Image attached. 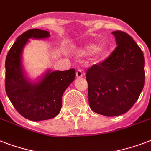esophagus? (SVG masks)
<instances>
[{
	"label": "esophagus",
	"mask_w": 151,
	"mask_h": 151,
	"mask_svg": "<svg viewBox=\"0 0 151 151\" xmlns=\"http://www.w3.org/2000/svg\"><path fill=\"white\" fill-rule=\"evenodd\" d=\"M76 76H77V78H82L85 76V72L81 70H78L76 72Z\"/></svg>",
	"instance_id": "esophagus-1"
}]
</instances>
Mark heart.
I'll return each instance as SVG.
<instances>
[{
  "label": "heart",
  "instance_id": "b5f03b06",
  "mask_svg": "<svg viewBox=\"0 0 151 151\" xmlns=\"http://www.w3.org/2000/svg\"><path fill=\"white\" fill-rule=\"evenodd\" d=\"M95 49H96V47H95L94 45H89L87 46L82 52H92V51H94ZM106 50H107V48H106V47L105 45H101L99 46V47H98L96 50H95V53H96V55H98V56H101V55H103L105 54L106 52Z\"/></svg>",
  "mask_w": 151,
  "mask_h": 151
}]
</instances>
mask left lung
<instances>
[{
  "label": "left lung",
  "instance_id": "obj_1",
  "mask_svg": "<svg viewBox=\"0 0 151 151\" xmlns=\"http://www.w3.org/2000/svg\"><path fill=\"white\" fill-rule=\"evenodd\" d=\"M117 46L110 56L87 70L88 103L94 112L118 116L130 110L144 86V56L131 36L112 32Z\"/></svg>",
  "mask_w": 151,
  "mask_h": 151
}]
</instances>
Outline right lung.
<instances>
[{"label": "right lung", "mask_w": 151, "mask_h": 151, "mask_svg": "<svg viewBox=\"0 0 151 151\" xmlns=\"http://www.w3.org/2000/svg\"><path fill=\"white\" fill-rule=\"evenodd\" d=\"M50 36L38 29L24 32L8 51L5 61V90L11 103L22 117L30 121L53 118L62 107V96L75 78V70H48L39 82L29 81L22 67L21 55L29 38L43 39Z\"/></svg>", "instance_id": "add662e5"}]
</instances>
